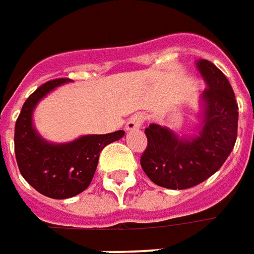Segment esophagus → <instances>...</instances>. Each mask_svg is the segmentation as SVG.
Segmentation results:
<instances>
[{
	"instance_id": "34e87169",
	"label": "esophagus",
	"mask_w": 254,
	"mask_h": 254,
	"mask_svg": "<svg viewBox=\"0 0 254 254\" xmlns=\"http://www.w3.org/2000/svg\"><path fill=\"white\" fill-rule=\"evenodd\" d=\"M144 122H145V116L142 115V113H137V115L131 116L130 120L126 123V130H137V128H139V127L142 126Z\"/></svg>"
}]
</instances>
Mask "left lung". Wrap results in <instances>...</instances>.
Masks as SVG:
<instances>
[{"label": "left lung", "mask_w": 254, "mask_h": 254, "mask_svg": "<svg viewBox=\"0 0 254 254\" xmlns=\"http://www.w3.org/2000/svg\"><path fill=\"white\" fill-rule=\"evenodd\" d=\"M197 67L207 82L198 135L180 139L158 124L145 128L148 144L141 166L155 185L172 190L197 186L212 176L234 149L238 135V103L228 78L208 60H200Z\"/></svg>", "instance_id": "8db88e82"}]
</instances>
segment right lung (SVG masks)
I'll list each match as a JSON object with an SVG mask.
<instances>
[{
  "label": "right lung",
  "instance_id": "right-lung-1",
  "mask_svg": "<svg viewBox=\"0 0 254 254\" xmlns=\"http://www.w3.org/2000/svg\"><path fill=\"white\" fill-rule=\"evenodd\" d=\"M68 78L52 79L39 86L26 102L15 124V156L20 175L39 193L50 198H69L91 185L99 154L107 144L120 139L123 130L102 135H85L68 144H49L32 126L36 103Z\"/></svg>",
  "mask_w": 254,
  "mask_h": 254
}]
</instances>
